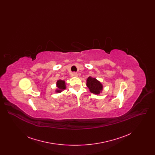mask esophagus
Masks as SVG:
<instances>
[{
    "label": "esophagus",
    "instance_id": "34e87169",
    "mask_svg": "<svg viewBox=\"0 0 155 155\" xmlns=\"http://www.w3.org/2000/svg\"><path fill=\"white\" fill-rule=\"evenodd\" d=\"M72 75H73V77H77V76H78V74H77V73H75V72H74V73L72 74Z\"/></svg>",
    "mask_w": 155,
    "mask_h": 155
}]
</instances>
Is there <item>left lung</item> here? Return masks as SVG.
I'll return each mask as SVG.
<instances>
[{
    "mask_svg": "<svg viewBox=\"0 0 155 155\" xmlns=\"http://www.w3.org/2000/svg\"><path fill=\"white\" fill-rule=\"evenodd\" d=\"M87 86L91 93L96 95L99 94L103 89L102 84L96 78L91 77H89L87 80Z\"/></svg>",
    "mask_w": 155,
    "mask_h": 155,
    "instance_id": "left-lung-1",
    "label": "left lung"
}]
</instances>
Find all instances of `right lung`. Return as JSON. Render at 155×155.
Listing matches in <instances>:
<instances>
[{"instance_id":"add662e5","label":"right lung","mask_w":155,"mask_h":155,"mask_svg":"<svg viewBox=\"0 0 155 155\" xmlns=\"http://www.w3.org/2000/svg\"><path fill=\"white\" fill-rule=\"evenodd\" d=\"M56 86L58 87V89L56 90V92H58V93L61 92L63 91V90L66 88L65 81L61 80L57 81Z\"/></svg>"}]
</instances>
